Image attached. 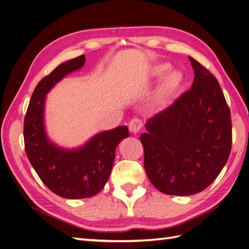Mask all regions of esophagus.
Here are the masks:
<instances>
[{
    "label": "esophagus",
    "instance_id": "obj_1",
    "mask_svg": "<svg viewBox=\"0 0 249 249\" xmlns=\"http://www.w3.org/2000/svg\"><path fill=\"white\" fill-rule=\"evenodd\" d=\"M142 127V122L139 118H133L129 124V129L133 134H137Z\"/></svg>",
    "mask_w": 249,
    "mask_h": 249
}]
</instances>
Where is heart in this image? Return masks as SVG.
Masks as SVG:
<instances>
[{"instance_id": "1", "label": "heart", "mask_w": 249, "mask_h": 249, "mask_svg": "<svg viewBox=\"0 0 249 249\" xmlns=\"http://www.w3.org/2000/svg\"><path fill=\"white\" fill-rule=\"evenodd\" d=\"M169 63L161 62L155 64L152 71H150V76L154 79H160L164 74H165L161 83V94L164 96L175 93L182 86L184 82V74L182 71L178 70H171L169 71Z\"/></svg>"}]
</instances>
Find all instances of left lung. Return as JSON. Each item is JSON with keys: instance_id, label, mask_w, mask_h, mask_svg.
Here are the masks:
<instances>
[{"instance_id": "1", "label": "left lung", "mask_w": 249, "mask_h": 249, "mask_svg": "<svg viewBox=\"0 0 249 249\" xmlns=\"http://www.w3.org/2000/svg\"><path fill=\"white\" fill-rule=\"evenodd\" d=\"M189 91L149 118L140 140L146 175L158 190L187 196L219 176L231 154V112L216 78L189 56Z\"/></svg>"}]
</instances>
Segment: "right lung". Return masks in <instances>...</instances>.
<instances>
[{
	"instance_id": "obj_1",
	"label": "right lung",
	"mask_w": 249,
	"mask_h": 249,
	"mask_svg": "<svg viewBox=\"0 0 249 249\" xmlns=\"http://www.w3.org/2000/svg\"><path fill=\"white\" fill-rule=\"evenodd\" d=\"M82 55L58 65L37 84L30 100L24 123L28 159L49 189L70 199L94 196L106 185L115 158V149L129 137L126 125L95 134L76 148H64L53 142L44 124L47 94L67 74L85 63Z\"/></svg>"
}]
</instances>
